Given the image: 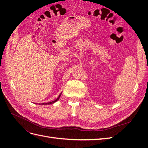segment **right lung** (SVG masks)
Returning <instances> with one entry per match:
<instances>
[{
  "label": "right lung",
  "instance_id": "right-lung-1",
  "mask_svg": "<svg viewBox=\"0 0 148 148\" xmlns=\"http://www.w3.org/2000/svg\"><path fill=\"white\" fill-rule=\"evenodd\" d=\"M61 94H62V92L60 94V95L59 96V97H58L57 99L56 100H54V101H53L52 102H46V103H41V104H39V105H49V104H53V103H55L56 102H57L58 100L59 99V98H60V97L61 96ZM34 104H36V103H34Z\"/></svg>",
  "mask_w": 148,
  "mask_h": 148
}]
</instances>
